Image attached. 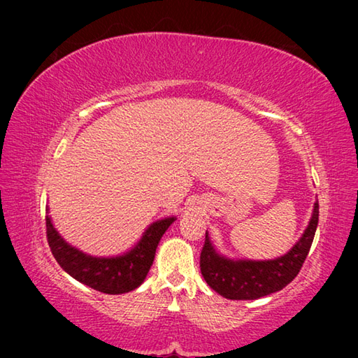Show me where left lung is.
Returning a JSON list of instances; mask_svg holds the SVG:
<instances>
[{
    "mask_svg": "<svg viewBox=\"0 0 358 358\" xmlns=\"http://www.w3.org/2000/svg\"><path fill=\"white\" fill-rule=\"evenodd\" d=\"M318 224V203L315 201L313 217L287 254L273 260H231L220 255L212 246L209 235L201 249V275L215 292L229 300H255L281 291L300 272L309 254Z\"/></svg>",
    "mask_w": 358,
    "mask_h": 358,
    "instance_id": "left-lung-1",
    "label": "left lung"
}]
</instances>
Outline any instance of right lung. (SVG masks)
<instances>
[{
  "instance_id": "1",
  "label": "right lung",
  "mask_w": 358,
  "mask_h": 358,
  "mask_svg": "<svg viewBox=\"0 0 358 358\" xmlns=\"http://www.w3.org/2000/svg\"><path fill=\"white\" fill-rule=\"evenodd\" d=\"M173 222L175 217L158 220L129 252L108 258L87 255L66 243L49 215H45V234L53 257L71 277L95 291L115 295L134 291L143 283L154 263L158 243Z\"/></svg>"
}]
</instances>
